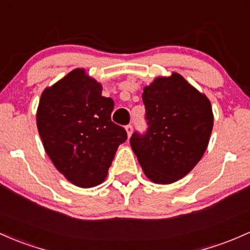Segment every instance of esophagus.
Masks as SVG:
<instances>
[{"label":"esophagus","instance_id":"obj_1","mask_svg":"<svg viewBox=\"0 0 250 250\" xmlns=\"http://www.w3.org/2000/svg\"><path fill=\"white\" fill-rule=\"evenodd\" d=\"M125 130H126V133H127V138H130L131 135H132V126L127 125L125 127Z\"/></svg>","mask_w":250,"mask_h":250}]
</instances>
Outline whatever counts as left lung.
Here are the masks:
<instances>
[{
    "instance_id": "1",
    "label": "left lung",
    "mask_w": 250,
    "mask_h": 250,
    "mask_svg": "<svg viewBox=\"0 0 250 250\" xmlns=\"http://www.w3.org/2000/svg\"><path fill=\"white\" fill-rule=\"evenodd\" d=\"M147 132L133 133L131 147L151 182L169 185L186 176L208 149L213 112L208 96L184 76H158L143 89Z\"/></svg>"
}]
</instances>
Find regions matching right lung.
Masks as SVG:
<instances>
[{
  "label": "right lung",
  "mask_w": 250,
  "mask_h": 250,
  "mask_svg": "<svg viewBox=\"0 0 250 250\" xmlns=\"http://www.w3.org/2000/svg\"><path fill=\"white\" fill-rule=\"evenodd\" d=\"M101 94L103 84L76 68L45 88L37 109L45 151L62 175L82 188L103 184L127 138L111 120L113 100Z\"/></svg>",
  "instance_id": "1"
}]
</instances>
